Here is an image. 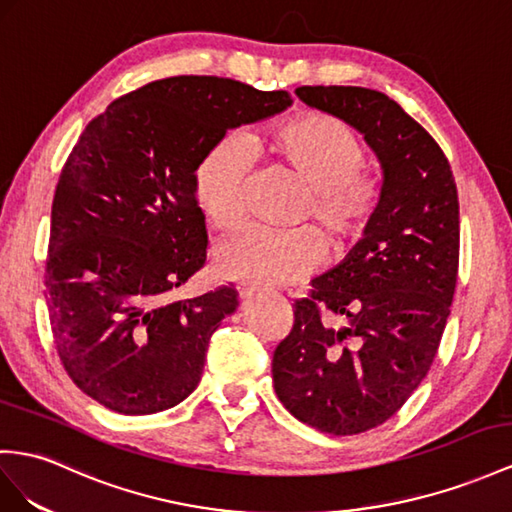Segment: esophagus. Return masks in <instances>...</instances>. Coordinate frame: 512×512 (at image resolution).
Here are the masks:
<instances>
[{"mask_svg":"<svg viewBox=\"0 0 512 512\" xmlns=\"http://www.w3.org/2000/svg\"><path fill=\"white\" fill-rule=\"evenodd\" d=\"M261 290L259 285H255V283H240L238 285V294H240V298H251L253 294H257Z\"/></svg>","mask_w":512,"mask_h":512,"instance_id":"1","label":"esophagus"}]
</instances>
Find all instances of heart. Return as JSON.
<instances>
[{
  "label": "heart",
  "mask_w": 512,
  "mask_h": 512,
  "mask_svg": "<svg viewBox=\"0 0 512 512\" xmlns=\"http://www.w3.org/2000/svg\"><path fill=\"white\" fill-rule=\"evenodd\" d=\"M253 157L283 168L307 186L287 233L248 229L216 253V270L231 279L296 281L324 261L342 259L370 229L383 205V183L365 173L368 147L350 125L324 112L292 116L268 134L218 140L194 168V201L218 231L246 220V179ZM325 246L322 247L321 244Z\"/></svg>",
  "instance_id": "1"
}]
</instances>
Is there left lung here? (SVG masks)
I'll use <instances>...</instances> for the list:
<instances>
[{"mask_svg": "<svg viewBox=\"0 0 512 512\" xmlns=\"http://www.w3.org/2000/svg\"><path fill=\"white\" fill-rule=\"evenodd\" d=\"M296 95L361 131L383 166V205L342 264L294 300L272 381L300 422L359 435L396 415L437 357L458 274L456 181L435 138L378 90Z\"/></svg>", "mask_w": 512, "mask_h": 512, "instance_id": "1", "label": "left lung"}]
</instances>
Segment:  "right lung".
<instances>
[{
  "mask_svg": "<svg viewBox=\"0 0 512 512\" xmlns=\"http://www.w3.org/2000/svg\"><path fill=\"white\" fill-rule=\"evenodd\" d=\"M287 106L285 90L166 77L114 99L75 142L51 205L45 300L64 370L106 409L157 413L199 385L238 292L173 296L205 266L194 168L227 129Z\"/></svg>",
  "mask_w": 512,
  "mask_h": 512,
  "instance_id": "right-lung-1",
  "label": "right lung"
}]
</instances>
